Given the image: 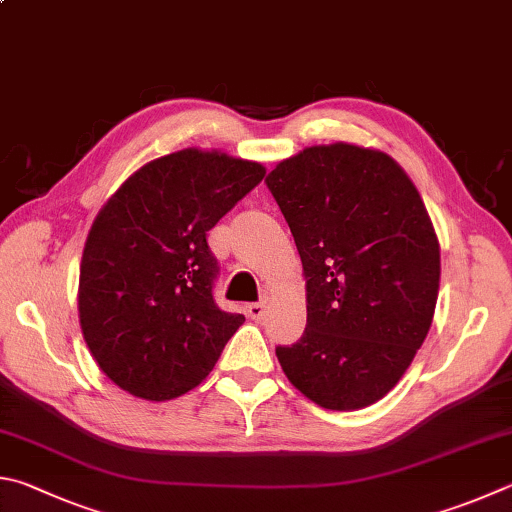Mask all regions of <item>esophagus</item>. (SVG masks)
Masks as SVG:
<instances>
[{"label":"esophagus","instance_id":"obj_1","mask_svg":"<svg viewBox=\"0 0 512 512\" xmlns=\"http://www.w3.org/2000/svg\"><path fill=\"white\" fill-rule=\"evenodd\" d=\"M266 309H268V300H259V302H253L246 306V311L253 320H262L266 315Z\"/></svg>","mask_w":512,"mask_h":512}]
</instances>
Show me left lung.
<instances>
[{
	"label": "left lung",
	"instance_id": "1",
	"mask_svg": "<svg viewBox=\"0 0 512 512\" xmlns=\"http://www.w3.org/2000/svg\"><path fill=\"white\" fill-rule=\"evenodd\" d=\"M268 190L293 232L306 329L277 360L324 410L383 398L432 327L439 239L410 176L385 152L313 145L275 165Z\"/></svg>",
	"mask_w": 512,
	"mask_h": 512
}]
</instances>
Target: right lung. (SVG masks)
<instances>
[{"instance_id": "obj_1", "label": "right lung", "mask_w": 512, "mask_h": 512, "mask_svg": "<svg viewBox=\"0 0 512 512\" xmlns=\"http://www.w3.org/2000/svg\"><path fill=\"white\" fill-rule=\"evenodd\" d=\"M224 152L161 156L102 206L85 241L78 313L105 376L145 401H170L206 378L244 315L221 311L208 230L264 179Z\"/></svg>"}]
</instances>
